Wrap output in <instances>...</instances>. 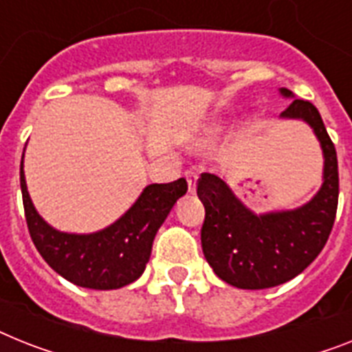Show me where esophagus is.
Returning <instances> with one entry per match:
<instances>
[{
  "label": "esophagus",
  "instance_id": "34e87169",
  "mask_svg": "<svg viewBox=\"0 0 352 352\" xmlns=\"http://www.w3.org/2000/svg\"><path fill=\"white\" fill-rule=\"evenodd\" d=\"M185 176H187V182H188V190L194 192V190H196V183H197V173L190 169L185 173Z\"/></svg>",
  "mask_w": 352,
  "mask_h": 352
}]
</instances>
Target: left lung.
<instances>
[{"instance_id": "1", "label": "left lung", "mask_w": 352, "mask_h": 352, "mask_svg": "<svg viewBox=\"0 0 352 352\" xmlns=\"http://www.w3.org/2000/svg\"><path fill=\"white\" fill-rule=\"evenodd\" d=\"M284 97L292 91L280 89ZM280 117L302 118L315 131L324 151V183L311 201L297 210L255 216L216 174L197 179L205 205L201 246L217 277L241 289H264L297 277L316 259L333 230L338 207V160L320 113L295 98Z\"/></svg>"}]
</instances>
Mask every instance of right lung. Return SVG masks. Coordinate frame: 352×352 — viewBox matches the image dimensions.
<instances>
[{"instance_id": "add662e5", "label": "right lung", "mask_w": 352, "mask_h": 352, "mask_svg": "<svg viewBox=\"0 0 352 352\" xmlns=\"http://www.w3.org/2000/svg\"><path fill=\"white\" fill-rule=\"evenodd\" d=\"M19 179L26 226L41 257L66 280L91 289H117L144 274L156 232L188 188L185 178L153 183L117 223L97 234L77 235L43 221L26 190L23 162Z\"/></svg>"}]
</instances>
